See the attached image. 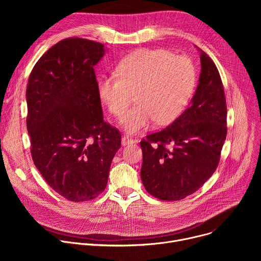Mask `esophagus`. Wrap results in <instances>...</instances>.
Segmentation results:
<instances>
[{
  "label": "esophagus",
  "instance_id": "obj_1",
  "mask_svg": "<svg viewBox=\"0 0 261 261\" xmlns=\"http://www.w3.org/2000/svg\"><path fill=\"white\" fill-rule=\"evenodd\" d=\"M135 140L133 139V138H131V137H129V136H127V135H124L123 137H122V144L123 145H127V144H129V143H133Z\"/></svg>",
  "mask_w": 261,
  "mask_h": 261
}]
</instances>
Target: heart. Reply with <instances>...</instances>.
Instances as JSON below:
<instances>
[{"label": "heart", "mask_w": 261, "mask_h": 261, "mask_svg": "<svg viewBox=\"0 0 261 261\" xmlns=\"http://www.w3.org/2000/svg\"><path fill=\"white\" fill-rule=\"evenodd\" d=\"M118 77H101L98 95L110 114L122 119L134 101L123 125L130 133L145 129L154 120L159 125L173 121L193 93L196 74L192 62L166 49H140L123 59Z\"/></svg>", "instance_id": "1"}]
</instances>
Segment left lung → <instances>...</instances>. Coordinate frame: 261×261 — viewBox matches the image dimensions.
Wrapping results in <instances>:
<instances>
[{"instance_id": "1", "label": "left lung", "mask_w": 261, "mask_h": 261, "mask_svg": "<svg viewBox=\"0 0 261 261\" xmlns=\"http://www.w3.org/2000/svg\"><path fill=\"white\" fill-rule=\"evenodd\" d=\"M199 84L190 105L173 123L140 141V176L147 193L180 200L196 192L218 167L227 135V106L221 76L200 49Z\"/></svg>"}]
</instances>
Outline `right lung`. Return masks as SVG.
Segmentation results:
<instances>
[{
  "label": "right lung",
  "instance_id": "obj_1",
  "mask_svg": "<svg viewBox=\"0 0 261 261\" xmlns=\"http://www.w3.org/2000/svg\"><path fill=\"white\" fill-rule=\"evenodd\" d=\"M102 43L73 37L37 62L27 86L33 162L64 198L89 201L106 188L121 132L103 120L94 66Z\"/></svg>",
  "mask_w": 261,
  "mask_h": 261
}]
</instances>
